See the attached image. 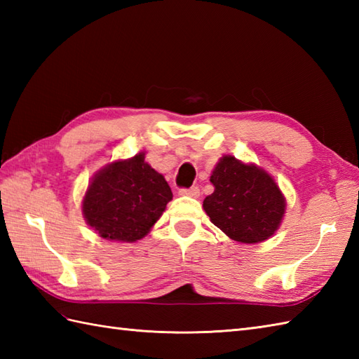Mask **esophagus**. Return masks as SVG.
I'll use <instances>...</instances> for the list:
<instances>
[{"label":"esophagus","mask_w":359,"mask_h":359,"mask_svg":"<svg viewBox=\"0 0 359 359\" xmlns=\"http://www.w3.org/2000/svg\"><path fill=\"white\" fill-rule=\"evenodd\" d=\"M180 196H188V197H199L201 196V189L197 187H191V188H182L179 189Z\"/></svg>","instance_id":"1"}]
</instances>
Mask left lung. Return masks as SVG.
I'll return each mask as SVG.
<instances>
[{"mask_svg": "<svg viewBox=\"0 0 359 359\" xmlns=\"http://www.w3.org/2000/svg\"><path fill=\"white\" fill-rule=\"evenodd\" d=\"M210 182L215 193L205 197L203 210L228 238L257 243L278 230L285 212V197L262 168L224 156Z\"/></svg>", "mask_w": 359, "mask_h": 359, "instance_id": "obj_1", "label": "left lung"}]
</instances>
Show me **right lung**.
I'll return each mask as SVG.
<instances>
[{
	"mask_svg": "<svg viewBox=\"0 0 359 359\" xmlns=\"http://www.w3.org/2000/svg\"><path fill=\"white\" fill-rule=\"evenodd\" d=\"M171 199L168 182L140 152L102 168L90 180L81 210L103 239L135 242L151 231Z\"/></svg>",
	"mask_w": 359,
	"mask_h": 359,
	"instance_id": "obj_1",
	"label": "right lung"
}]
</instances>
